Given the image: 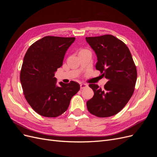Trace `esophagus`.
I'll list each match as a JSON object with an SVG mask.
<instances>
[{"mask_svg": "<svg viewBox=\"0 0 157 157\" xmlns=\"http://www.w3.org/2000/svg\"><path fill=\"white\" fill-rule=\"evenodd\" d=\"M87 87H88V85L86 84L82 83V84H80V89H81V90H82V89H84V88H87Z\"/></svg>", "mask_w": 157, "mask_h": 157, "instance_id": "obj_1", "label": "esophagus"}]
</instances>
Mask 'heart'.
Wrapping results in <instances>:
<instances>
[{"mask_svg": "<svg viewBox=\"0 0 157 157\" xmlns=\"http://www.w3.org/2000/svg\"><path fill=\"white\" fill-rule=\"evenodd\" d=\"M85 50H86V49H82V50H81V51H85Z\"/></svg>", "mask_w": 157, "mask_h": 157, "instance_id": "heart-1", "label": "heart"}]
</instances>
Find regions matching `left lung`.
Here are the masks:
<instances>
[{
    "instance_id": "obj_1",
    "label": "left lung",
    "mask_w": 157,
    "mask_h": 157,
    "mask_svg": "<svg viewBox=\"0 0 157 157\" xmlns=\"http://www.w3.org/2000/svg\"><path fill=\"white\" fill-rule=\"evenodd\" d=\"M86 40L97 55L96 69L108 79L103 89L89 84L94 95L86 102L88 110L99 117L112 116L123 109L134 93L136 65L125 43L115 36L106 34Z\"/></svg>"
}]
</instances>
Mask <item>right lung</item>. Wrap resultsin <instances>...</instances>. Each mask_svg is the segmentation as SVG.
Segmentation results:
<instances>
[{
	"label": "right lung",
	"instance_id": "add662e5",
	"mask_svg": "<svg viewBox=\"0 0 157 157\" xmlns=\"http://www.w3.org/2000/svg\"><path fill=\"white\" fill-rule=\"evenodd\" d=\"M75 37L45 36L27 50L20 73L23 94L32 109L47 117L62 115L80 90L75 81L56 85L55 72L62 66L67 48Z\"/></svg>",
	"mask_w": 157,
	"mask_h": 157
}]
</instances>
